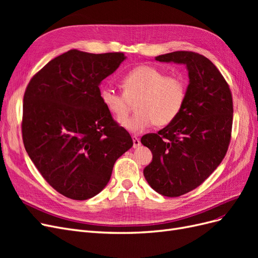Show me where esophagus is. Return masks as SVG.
<instances>
[{
    "label": "esophagus",
    "mask_w": 258,
    "mask_h": 258,
    "mask_svg": "<svg viewBox=\"0 0 258 258\" xmlns=\"http://www.w3.org/2000/svg\"><path fill=\"white\" fill-rule=\"evenodd\" d=\"M132 141H134V148H137V147H139L140 145H141V142H140V140L136 136L132 137Z\"/></svg>",
    "instance_id": "esophagus-1"
}]
</instances>
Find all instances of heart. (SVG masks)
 <instances>
[{
	"label": "heart",
	"instance_id": "b5f03b06",
	"mask_svg": "<svg viewBox=\"0 0 258 258\" xmlns=\"http://www.w3.org/2000/svg\"><path fill=\"white\" fill-rule=\"evenodd\" d=\"M123 92L105 86L101 89V101L118 121L125 118L136 102L137 113L121 122L134 134H140L153 123L163 127L181 113L186 99V85L177 76L166 75L153 66H140L122 77Z\"/></svg>",
	"mask_w": 258,
	"mask_h": 258
}]
</instances>
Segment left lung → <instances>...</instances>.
<instances>
[{"mask_svg": "<svg viewBox=\"0 0 258 258\" xmlns=\"http://www.w3.org/2000/svg\"><path fill=\"white\" fill-rule=\"evenodd\" d=\"M185 64L189 84L181 113L158 134L142 137L153 160L143 170L152 188L178 197L196 188L213 173L227 153L232 127V97L227 82L208 58L174 51L155 58Z\"/></svg>", "mask_w": 258, "mask_h": 258, "instance_id": "1", "label": "left lung"}]
</instances>
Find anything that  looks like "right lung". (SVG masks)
Returning <instances> with one entry per match:
<instances>
[{
	"label": "right lung",
	"mask_w": 258,
	"mask_h": 258,
	"mask_svg": "<svg viewBox=\"0 0 258 258\" xmlns=\"http://www.w3.org/2000/svg\"><path fill=\"white\" fill-rule=\"evenodd\" d=\"M124 59L122 52L71 49L50 60L26 89V151L46 182L70 199L98 195L115 161L134 145L102 103L99 88Z\"/></svg>",
	"instance_id": "right-lung-1"
}]
</instances>
